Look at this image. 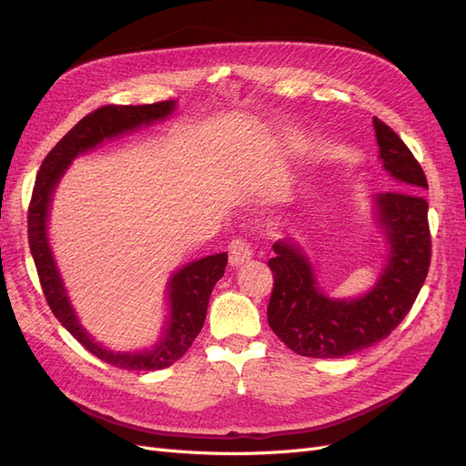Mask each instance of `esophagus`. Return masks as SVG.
<instances>
[{"label":"esophagus","mask_w":466,"mask_h":466,"mask_svg":"<svg viewBox=\"0 0 466 466\" xmlns=\"http://www.w3.org/2000/svg\"><path fill=\"white\" fill-rule=\"evenodd\" d=\"M252 258V247L243 237H237L229 243V264L241 266Z\"/></svg>","instance_id":"34e87169"}]
</instances>
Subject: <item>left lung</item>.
Returning <instances> with one entry per match:
<instances>
[{"label":"left lung","instance_id":"1","mask_svg":"<svg viewBox=\"0 0 466 466\" xmlns=\"http://www.w3.org/2000/svg\"><path fill=\"white\" fill-rule=\"evenodd\" d=\"M373 126L379 157L400 188L375 196L390 252L373 289L350 301L327 298L293 241H278L268 260L274 274L268 324L299 356L344 358L380 342L410 311L430 270L428 202L420 194L426 175L397 132L377 116Z\"/></svg>","mask_w":466,"mask_h":466}]
</instances>
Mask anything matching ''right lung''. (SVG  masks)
<instances>
[{"label": "right lung", "instance_id": "add662e5", "mask_svg": "<svg viewBox=\"0 0 466 466\" xmlns=\"http://www.w3.org/2000/svg\"><path fill=\"white\" fill-rule=\"evenodd\" d=\"M173 108V101H161L137 106L105 105L89 112L50 149L45 161H42L29 204V247L48 307L52 309L54 317L62 322V327H66L83 348H87L93 356L118 370H165L187 354V350L204 327L209 295L218 279L223 276L225 266H228V252L200 258L173 274L171 284H168L171 319H168V327L157 346L147 351H137V354H120V351L115 354V351H108L91 340L86 329H81L74 309L69 305L46 238L48 206L52 192L64 175L66 167L79 153L93 149L108 137L136 130L139 126L151 124L155 120H163L171 115Z\"/></svg>", "mask_w": 466, "mask_h": 466}]
</instances>
